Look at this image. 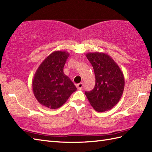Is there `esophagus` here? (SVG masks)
Here are the masks:
<instances>
[{
    "label": "esophagus",
    "mask_w": 152,
    "mask_h": 152,
    "mask_svg": "<svg viewBox=\"0 0 152 152\" xmlns=\"http://www.w3.org/2000/svg\"><path fill=\"white\" fill-rule=\"evenodd\" d=\"M76 87L77 88V89H78V90H82L83 87V83H79V84H77Z\"/></svg>",
    "instance_id": "obj_1"
}]
</instances>
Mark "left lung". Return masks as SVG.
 <instances>
[{
  "label": "left lung",
  "instance_id": "left-lung-1",
  "mask_svg": "<svg viewBox=\"0 0 152 152\" xmlns=\"http://www.w3.org/2000/svg\"><path fill=\"white\" fill-rule=\"evenodd\" d=\"M86 56L92 64L96 85L90 92H85L94 110L99 113L110 110L119 102L125 85L124 76L118 65L104 53H88Z\"/></svg>",
  "mask_w": 152,
  "mask_h": 152
}]
</instances>
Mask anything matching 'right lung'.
<instances>
[{"label":"right lung","instance_id":"add662e5","mask_svg":"<svg viewBox=\"0 0 152 152\" xmlns=\"http://www.w3.org/2000/svg\"><path fill=\"white\" fill-rule=\"evenodd\" d=\"M68 52L56 50L47 57L37 69L32 80V90L38 102L50 109L62 106L76 86L64 73Z\"/></svg>","mask_w":152,"mask_h":152}]
</instances>
